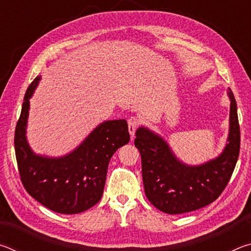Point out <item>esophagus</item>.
<instances>
[{
	"label": "esophagus",
	"instance_id": "34e87169",
	"mask_svg": "<svg viewBox=\"0 0 251 251\" xmlns=\"http://www.w3.org/2000/svg\"><path fill=\"white\" fill-rule=\"evenodd\" d=\"M138 124H139V121L137 117H130L128 120V131H129L131 138H134L135 130H136V128H137Z\"/></svg>",
	"mask_w": 251,
	"mask_h": 251
}]
</instances>
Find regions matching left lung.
<instances>
[{
    "label": "left lung",
    "instance_id": "1",
    "mask_svg": "<svg viewBox=\"0 0 251 251\" xmlns=\"http://www.w3.org/2000/svg\"><path fill=\"white\" fill-rule=\"evenodd\" d=\"M228 137L215 158L190 165L178 158L167 141L146 126L136 130L135 146L142 156L145 195L160 211L179 215L197 210L217 199L235 169L240 148L237 103L230 88Z\"/></svg>",
    "mask_w": 251,
    "mask_h": 251
}]
</instances>
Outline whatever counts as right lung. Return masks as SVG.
Wrapping results in <instances>:
<instances>
[{
  "label": "right lung",
  "instance_id": "add662e5",
  "mask_svg": "<svg viewBox=\"0 0 251 251\" xmlns=\"http://www.w3.org/2000/svg\"><path fill=\"white\" fill-rule=\"evenodd\" d=\"M36 76L24 96L15 128L14 146L24 188L42 205L58 214H79L103 196L109 160L129 142L125 120L105 121L79 145L63 156L36 154L27 141L29 100L41 80Z\"/></svg>",
  "mask_w": 251,
  "mask_h": 251
}]
</instances>
